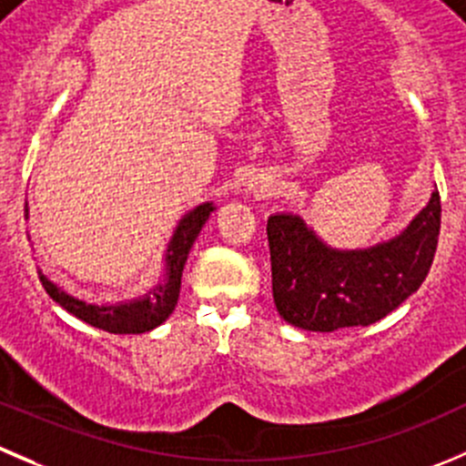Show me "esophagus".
I'll use <instances>...</instances> for the list:
<instances>
[{
    "label": "esophagus",
    "instance_id": "obj_1",
    "mask_svg": "<svg viewBox=\"0 0 466 466\" xmlns=\"http://www.w3.org/2000/svg\"><path fill=\"white\" fill-rule=\"evenodd\" d=\"M250 191L255 193V196L264 198V196H270V191H273V188H270V184L266 182V179H255V182L250 184Z\"/></svg>",
    "mask_w": 466,
    "mask_h": 466
}]
</instances>
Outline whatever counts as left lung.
I'll return each instance as SVG.
<instances>
[{"mask_svg":"<svg viewBox=\"0 0 466 466\" xmlns=\"http://www.w3.org/2000/svg\"><path fill=\"white\" fill-rule=\"evenodd\" d=\"M440 223V191H432L431 202L399 237L364 250L325 246L300 216H270L266 234L279 316L311 332H334L385 319L426 279Z\"/></svg>","mask_w":466,"mask_h":466,"instance_id":"left-lung-1","label":"left lung"}]
</instances>
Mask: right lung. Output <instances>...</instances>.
<instances>
[{"mask_svg": "<svg viewBox=\"0 0 466 466\" xmlns=\"http://www.w3.org/2000/svg\"><path fill=\"white\" fill-rule=\"evenodd\" d=\"M216 207L211 202L198 205L196 209L188 211L179 225L175 228L173 238L166 250V273L157 287H152L146 296L134 298L127 302H111V305H95V302L81 300V298L70 296L63 291L58 284H54L47 275L38 273L45 291L49 293L54 302L70 311L72 316L81 319L93 328L104 329L111 334H141L150 332L157 325L164 323L173 314L179 298V287H182V270L187 264V257L200 234L202 225L211 216ZM25 216H29V207H25Z\"/></svg>", "mask_w": 466, "mask_h": 466, "instance_id": "add662e5", "label": "right lung"}]
</instances>
